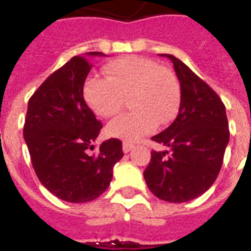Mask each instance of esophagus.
I'll list each match as a JSON object with an SVG mask.
<instances>
[{"instance_id": "obj_1", "label": "esophagus", "mask_w": 251, "mask_h": 251, "mask_svg": "<svg viewBox=\"0 0 251 251\" xmlns=\"http://www.w3.org/2000/svg\"><path fill=\"white\" fill-rule=\"evenodd\" d=\"M133 149H134V145H131V143H129V142H124V143H122V151H124L125 153L130 152Z\"/></svg>"}]
</instances>
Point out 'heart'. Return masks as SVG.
<instances>
[{"label":"heart","instance_id":"b5f03b06","mask_svg":"<svg viewBox=\"0 0 251 251\" xmlns=\"http://www.w3.org/2000/svg\"><path fill=\"white\" fill-rule=\"evenodd\" d=\"M106 79L88 78L83 86L86 102L102 118L117 114L130 96V113L110 121L106 133L124 141H138L157 124L173 121L181 105V87L175 73L146 57L127 56L105 66Z\"/></svg>","mask_w":251,"mask_h":251}]
</instances>
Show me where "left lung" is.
<instances>
[{
  "mask_svg": "<svg viewBox=\"0 0 251 251\" xmlns=\"http://www.w3.org/2000/svg\"><path fill=\"white\" fill-rule=\"evenodd\" d=\"M160 56L173 62L181 87V105L173 124L152 137L169 151H152L143 176L159 199L189 202L206 193L220 172L229 142L226 105L182 61L172 54Z\"/></svg>",
  "mask_w": 251,
  "mask_h": 251,
  "instance_id": "obj_1",
  "label": "left lung"
}]
</instances>
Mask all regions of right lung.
<instances>
[{
  "instance_id": "add662e5",
  "label": "right lung",
  "mask_w": 251,
  "mask_h": 251,
  "mask_svg": "<svg viewBox=\"0 0 251 251\" xmlns=\"http://www.w3.org/2000/svg\"><path fill=\"white\" fill-rule=\"evenodd\" d=\"M75 56L45 79L31 96L23 137L37 178L57 198L70 203L94 201L108 189L114 164L124 156L116 138L102 142L96 153L94 142L101 130L83 98L91 70L88 57Z\"/></svg>"
}]
</instances>
